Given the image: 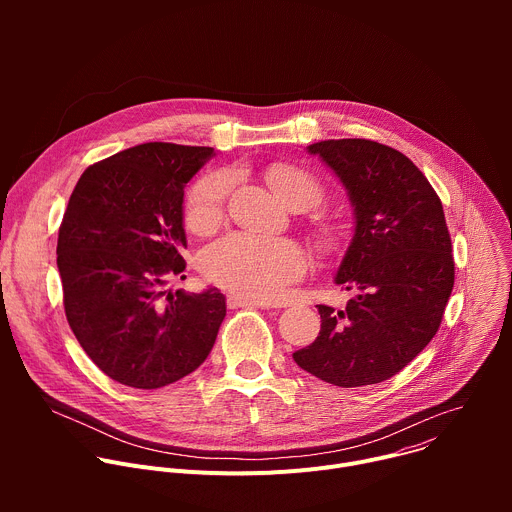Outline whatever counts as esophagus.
<instances>
[{"label": "esophagus", "mask_w": 512, "mask_h": 512, "mask_svg": "<svg viewBox=\"0 0 512 512\" xmlns=\"http://www.w3.org/2000/svg\"><path fill=\"white\" fill-rule=\"evenodd\" d=\"M227 304H229V308H241V306H245V308H271V304H267V302L251 300V298L235 296V294H231V296L227 298Z\"/></svg>", "instance_id": "1"}]
</instances>
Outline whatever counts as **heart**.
<instances>
[{
	"label": "heart",
	"mask_w": 512,
	"mask_h": 512,
	"mask_svg": "<svg viewBox=\"0 0 512 512\" xmlns=\"http://www.w3.org/2000/svg\"><path fill=\"white\" fill-rule=\"evenodd\" d=\"M267 180L275 194L294 206H314L322 200V184L310 172L277 166L267 172ZM233 178L227 172L204 176L194 184L186 202V223L196 233H208L221 225L227 196ZM324 245H332L336 235L332 227L318 231ZM204 275L233 294L275 302L283 296L289 283L300 279L306 271L304 249L291 239L257 237L251 233H233L216 241L202 253Z\"/></svg>",
	"instance_id": "1"
}]
</instances>
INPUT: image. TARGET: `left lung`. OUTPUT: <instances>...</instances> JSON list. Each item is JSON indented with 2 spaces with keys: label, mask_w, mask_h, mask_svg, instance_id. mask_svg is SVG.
<instances>
[{
  "label": "left lung",
  "mask_w": 512,
  "mask_h": 512,
  "mask_svg": "<svg viewBox=\"0 0 512 512\" xmlns=\"http://www.w3.org/2000/svg\"><path fill=\"white\" fill-rule=\"evenodd\" d=\"M334 170L354 206V237L336 283L344 310L318 306V338L294 352L298 367L336 387L377 385L429 344L454 289L444 206L423 172L371 139L308 145Z\"/></svg>",
  "instance_id": "obj_1"
}]
</instances>
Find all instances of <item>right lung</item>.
Instances as JSON below:
<instances>
[{
    "mask_svg": "<svg viewBox=\"0 0 512 512\" xmlns=\"http://www.w3.org/2000/svg\"><path fill=\"white\" fill-rule=\"evenodd\" d=\"M212 148L150 141L89 166L70 194L56 263L70 330L97 367L133 389H160L196 371L227 316L216 287L186 279L184 186Z\"/></svg>",
    "mask_w": 512,
    "mask_h": 512,
    "instance_id": "1",
    "label": "right lung"
}]
</instances>
